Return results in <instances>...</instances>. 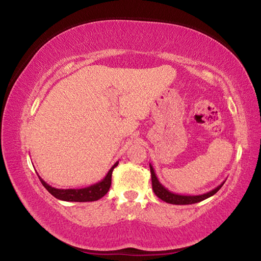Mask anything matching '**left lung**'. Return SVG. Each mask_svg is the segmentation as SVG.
Segmentation results:
<instances>
[{
	"label": "left lung",
	"mask_w": 261,
	"mask_h": 261,
	"mask_svg": "<svg viewBox=\"0 0 261 261\" xmlns=\"http://www.w3.org/2000/svg\"><path fill=\"white\" fill-rule=\"evenodd\" d=\"M149 169H151V176H152V188L154 193L160 198L161 200L168 202V204H173V205H190V204H196V202H199L207 199L215 194L219 190L222 188V185L224 184L221 183L219 187H216L215 189L212 190L210 192H206L204 194H198V196H185V194H178V193H174L169 191V190L166 189L163 185L159 182V179L155 175V171H154L153 167L151 163H149Z\"/></svg>",
	"instance_id": "1"
}]
</instances>
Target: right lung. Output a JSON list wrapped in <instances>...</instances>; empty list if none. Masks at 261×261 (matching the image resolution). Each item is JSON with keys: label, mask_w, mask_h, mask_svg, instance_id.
Returning <instances> with one entry per match:
<instances>
[{"label": "right lung", "mask_w": 261, "mask_h": 261, "mask_svg": "<svg viewBox=\"0 0 261 261\" xmlns=\"http://www.w3.org/2000/svg\"><path fill=\"white\" fill-rule=\"evenodd\" d=\"M118 162L115 163V165L110 168L108 174L106 175L103 179H101L100 182L95 183L93 185H90V187L84 188V189H55L50 187L49 184H47L45 180H43L40 176H39V179L42 183L43 187L47 189V191L50 194H53L55 198L60 200L64 201H78V202H84V201H95L99 200L100 198H102L106 193L108 192V190L112 185V174L115 167H117Z\"/></svg>", "instance_id": "1"}]
</instances>
